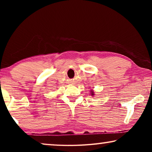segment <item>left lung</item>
Masks as SVG:
<instances>
[{
	"label": "left lung",
	"instance_id": "left-lung-1",
	"mask_svg": "<svg viewBox=\"0 0 152 152\" xmlns=\"http://www.w3.org/2000/svg\"><path fill=\"white\" fill-rule=\"evenodd\" d=\"M91 95H92V96H93V95H94V92H93V91H91Z\"/></svg>",
	"mask_w": 152,
	"mask_h": 152
}]
</instances>
